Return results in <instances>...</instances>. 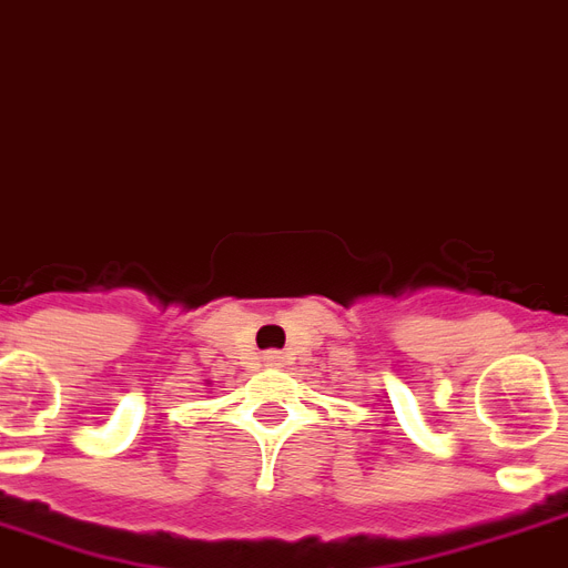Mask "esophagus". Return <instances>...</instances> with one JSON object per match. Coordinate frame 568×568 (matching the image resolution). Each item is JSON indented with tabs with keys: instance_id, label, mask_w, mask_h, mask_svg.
<instances>
[{
	"instance_id": "esophagus-1",
	"label": "esophagus",
	"mask_w": 568,
	"mask_h": 568,
	"mask_svg": "<svg viewBox=\"0 0 568 568\" xmlns=\"http://www.w3.org/2000/svg\"><path fill=\"white\" fill-rule=\"evenodd\" d=\"M280 358H283V356H280L276 349H268V353H265V362H268V364H280Z\"/></svg>"
}]
</instances>
